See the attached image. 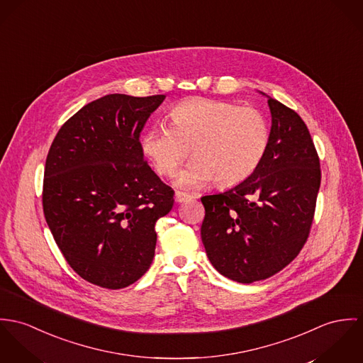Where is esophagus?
I'll use <instances>...</instances> for the list:
<instances>
[{
    "mask_svg": "<svg viewBox=\"0 0 363 363\" xmlns=\"http://www.w3.org/2000/svg\"><path fill=\"white\" fill-rule=\"evenodd\" d=\"M194 198H195L194 195L186 194V192H181V191H177V192H175V201H178V203L189 201V199H194Z\"/></svg>",
    "mask_w": 363,
    "mask_h": 363,
    "instance_id": "34e87169",
    "label": "esophagus"
}]
</instances>
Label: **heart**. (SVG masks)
Returning <instances> with one entry per match:
<instances>
[{
	"instance_id": "heart-1",
	"label": "heart",
	"mask_w": 363,
	"mask_h": 363,
	"mask_svg": "<svg viewBox=\"0 0 363 363\" xmlns=\"http://www.w3.org/2000/svg\"><path fill=\"white\" fill-rule=\"evenodd\" d=\"M168 125H153L140 136L143 155L162 177L175 174L192 147L196 157L177 177L181 188H199L214 179L228 188L247 179L270 145L266 116L250 106L191 97L168 113Z\"/></svg>"
}]
</instances>
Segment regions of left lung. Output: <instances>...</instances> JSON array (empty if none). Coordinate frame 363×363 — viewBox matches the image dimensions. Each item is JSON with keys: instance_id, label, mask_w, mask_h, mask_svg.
<instances>
[{"instance_id": "8db88e82", "label": "left lung", "mask_w": 363, "mask_h": 363, "mask_svg": "<svg viewBox=\"0 0 363 363\" xmlns=\"http://www.w3.org/2000/svg\"><path fill=\"white\" fill-rule=\"evenodd\" d=\"M272 136L259 168L235 188L203 196L201 241L211 264L250 284L288 266L308 241L320 188V160L303 120L269 99Z\"/></svg>"}]
</instances>
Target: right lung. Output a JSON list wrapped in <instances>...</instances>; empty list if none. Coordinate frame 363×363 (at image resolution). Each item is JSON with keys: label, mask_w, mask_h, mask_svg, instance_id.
<instances>
[{"label": "right lung", "mask_w": 363, "mask_h": 363, "mask_svg": "<svg viewBox=\"0 0 363 363\" xmlns=\"http://www.w3.org/2000/svg\"><path fill=\"white\" fill-rule=\"evenodd\" d=\"M164 94H108L74 114L55 135L43 179V211L67 263L108 289L150 267L157 220L174 191L143 159L140 132Z\"/></svg>", "instance_id": "1"}]
</instances>
